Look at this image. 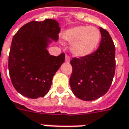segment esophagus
I'll return each instance as SVG.
<instances>
[{"instance_id": "1", "label": "esophagus", "mask_w": 129, "mask_h": 129, "mask_svg": "<svg viewBox=\"0 0 129 129\" xmlns=\"http://www.w3.org/2000/svg\"><path fill=\"white\" fill-rule=\"evenodd\" d=\"M65 61L66 62H67V63H69L70 61V57L68 55H66V57H65Z\"/></svg>"}]
</instances>
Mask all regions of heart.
<instances>
[{
    "instance_id": "obj_1",
    "label": "heart",
    "mask_w": 129,
    "mask_h": 129,
    "mask_svg": "<svg viewBox=\"0 0 129 129\" xmlns=\"http://www.w3.org/2000/svg\"><path fill=\"white\" fill-rule=\"evenodd\" d=\"M101 32L92 26H77L65 32L63 39L71 43L70 50L73 55L84 57L92 54L101 41Z\"/></svg>"
}]
</instances>
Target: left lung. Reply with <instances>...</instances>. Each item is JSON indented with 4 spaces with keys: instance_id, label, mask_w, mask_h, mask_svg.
I'll list each match as a JSON object with an SVG mask.
<instances>
[{
    "instance_id": "obj_1",
    "label": "left lung",
    "mask_w": 129,
    "mask_h": 129,
    "mask_svg": "<svg viewBox=\"0 0 129 129\" xmlns=\"http://www.w3.org/2000/svg\"><path fill=\"white\" fill-rule=\"evenodd\" d=\"M102 40L97 50L84 57L73 58L70 86L73 94L84 101H93L107 92L115 71V47L111 35L100 27Z\"/></svg>"
}]
</instances>
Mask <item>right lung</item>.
<instances>
[{"mask_svg":"<svg viewBox=\"0 0 129 129\" xmlns=\"http://www.w3.org/2000/svg\"><path fill=\"white\" fill-rule=\"evenodd\" d=\"M59 23L53 19L27 23L14 36L8 68L12 83L25 97H43L49 91L54 74L65 61V54L50 55L47 48L56 41Z\"/></svg>","mask_w":129,"mask_h":129,"instance_id":"1","label":"right lung"}]
</instances>
